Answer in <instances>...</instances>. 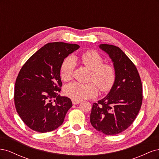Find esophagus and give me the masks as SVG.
I'll use <instances>...</instances> for the list:
<instances>
[{
  "label": "esophagus",
  "instance_id": "esophagus-1",
  "mask_svg": "<svg viewBox=\"0 0 159 159\" xmlns=\"http://www.w3.org/2000/svg\"><path fill=\"white\" fill-rule=\"evenodd\" d=\"M81 102L80 101H78V100H75V99H72V103L74 105H78L79 103H80Z\"/></svg>",
  "mask_w": 159,
  "mask_h": 159
}]
</instances>
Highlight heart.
I'll use <instances>...</instances> for the list:
<instances>
[{"label":"heart","mask_w":159,"mask_h":159,"mask_svg":"<svg viewBox=\"0 0 159 159\" xmlns=\"http://www.w3.org/2000/svg\"><path fill=\"white\" fill-rule=\"evenodd\" d=\"M80 60L86 68L91 70L90 81H94L102 92H106L112 88L116 80V71L113 65L103 63V57L95 50L84 52L81 55ZM74 67L75 61L73 57H66L60 68L61 79L64 81L70 80L73 75ZM94 84L73 82L66 86L64 92L70 98L78 101L93 98L98 94V88Z\"/></svg>","instance_id":"heart-1"}]
</instances>
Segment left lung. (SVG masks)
<instances>
[{
  "label": "left lung",
  "mask_w": 159,
  "mask_h": 159,
  "mask_svg": "<svg viewBox=\"0 0 159 159\" xmlns=\"http://www.w3.org/2000/svg\"><path fill=\"white\" fill-rule=\"evenodd\" d=\"M99 48L113 62L116 80L106 97L93 104L90 122L98 131L115 135L136 119L143 102V85L135 65L119 47L104 44Z\"/></svg>",
  "instance_id": "obj_1"
}]
</instances>
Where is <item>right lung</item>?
Segmentation results:
<instances>
[{"label": "right lung", "instance_id": "right-lung-1", "mask_svg": "<svg viewBox=\"0 0 159 159\" xmlns=\"http://www.w3.org/2000/svg\"><path fill=\"white\" fill-rule=\"evenodd\" d=\"M79 48L64 42L48 43L19 71L14 104L22 121L33 131L49 132L63 123L72 103L70 98L58 94L62 85L60 68L64 58Z\"/></svg>", "mask_w": 159, "mask_h": 159}]
</instances>
